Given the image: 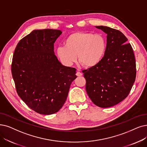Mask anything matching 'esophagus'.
Segmentation results:
<instances>
[{
	"instance_id": "esophagus-1",
	"label": "esophagus",
	"mask_w": 147,
	"mask_h": 147,
	"mask_svg": "<svg viewBox=\"0 0 147 147\" xmlns=\"http://www.w3.org/2000/svg\"><path fill=\"white\" fill-rule=\"evenodd\" d=\"M76 75H77V77H81V76L83 75V74H82L81 72H77V74H76Z\"/></svg>"
}]
</instances>
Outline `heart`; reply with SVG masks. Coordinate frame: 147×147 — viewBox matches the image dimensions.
I'll return each instance as SVG.
<instances>
[{"instance_id": "heart-1", "label": "heart", "mask_w": 147, "mask_h": 147, "mask_svg": "<svg viewBox=\"0 0 147 147\" xmlns=\"http://www.w3.org/2000/svg\"><path fill=\"white\" fill-rule=\"evenodd\" d=\"M106 42L100 34L75 32L66 38L64 46H58L56 53L60 61L70 66L78 60L82 66L92 67L98 64L106 51Z\"/></svg>"}]
</instances>
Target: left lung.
I'll list each match as a JSON object with an SVG mask.
<instances>
[{
  "label": "left lung",
  "instance_id": "left-lung-1",
  "mask_svg": "<svg viewBox=\"0 0 147 147\" xmlns=\"http://www.w3.org/2000/svg\"><path fill=\"white\" fill-rule=\"evenodd\" d=\"M107 34L105 54L96 66L83 70L86 90L92 101L102 108L112 107L128 95L136 75V60L130 43L121 31L96 26Z\"/></svg>",
  "mask_w": 147,
  "mask_h": 147
}]
</instances>
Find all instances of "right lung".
<instances>
[{"mask_svg": "<svg viewBox=\"0 0 147 147\" xmlns=\"http://www.w3.org/2000/svg\"><path fill=\"white\" fill-rule=\"evenodd\" d=\"M62 32L36 29L23 37L15 49L11 72L18 95L36 112L48 115L65 102L76 69L63 66L54 51Z\"/></svg>", "mask_w": 147, "mask_h": 147, "instance_id": "obj_1", "label": "right lung"}]
</instances>
